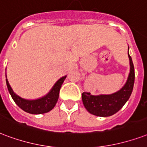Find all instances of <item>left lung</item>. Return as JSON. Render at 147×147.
<instances>
[{
  "mask_svg": "<svg viewBox=\"0 0 147 147\" xmlns=\"http://www.w3.org/2000/svg\"><path fill=\"white\" fill-rule=\"evenodd\" d=\"M130 63V72L125 86L120 90L112 95L92 96L88 92H83L82 95L84 106L91 114L95 116L106 117L113 116L120 110L130 97L133 92L135 71L133 61L129 55Z\"/></svg>",
  "mask_w": 147,
  "mask_h": 147,
  "instance_id": "8db88e82",
  "label": "left lung"
}]
</instances>
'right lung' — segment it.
Listing matches in <instances>:
<instances>
[{"mask_svg":"<svg viewBox=\"0 0 147 147\" xmlns=\"http://www.w3.org/2000/svg\"><path fill=\"white\" fill-rule=\"evenodd\" d=\"M65 78L66 76H64L60 78L59 81L55 84L51 92L47 96L43 98H39V99H36V100H26V99L19 97L12 90L7 78L6 83L7 89H8L13 100L21 109H23L28 113L42 114L51 111L55 107L57 103V101L59 99L60 88H61V85L63 83Z\"/></svg>","mask_w":147,"mask_h":147,"instance_id":"right-lung-1","label":"right lung"}]
</instances>
